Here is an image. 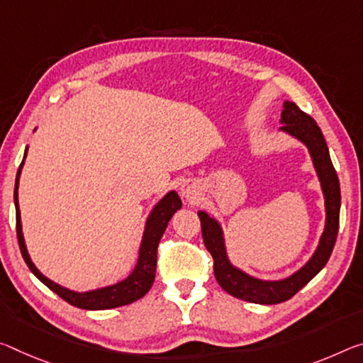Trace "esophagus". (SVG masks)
Masks as SVG:
<instances>
[{
  "label": "esophagus",
  "mask_w": 363,
  "mask_h": 363,
  "mask_svg": "<svg viewBox=\"0 0 363 363\" xmlns=\"http://www.w3.org/2000/svg\"><path fill=\"white\" fill-rule=\"evenodd\" d=\"M181 195L186 200H197L200 195V187L197 186V182L194 181H184L181 184Z\"/></svg>",
  "instance_id": "obj_1"
}]
</instances>
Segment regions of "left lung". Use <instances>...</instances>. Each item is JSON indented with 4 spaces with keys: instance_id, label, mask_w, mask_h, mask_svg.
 Here are the masks:
<instances>
[{
    "instance_id": "1",
    "label": "left lung",
    "mask_w": 363,
    "mask_h": 363,
    "mask_svg": "<svg viewBox=\"0 0 363 363\" xmlns=\"http://www.w3.org/2000/svg\"><path fill=\"white\" fill-rule=\"evenodd\" d=\"M279 123L283 124L279 132L291 135L307 147L312 158L313 168L318 176L321 192L325 199V229L320 235L318 245L313 255L308 258L306 264L292 274L283 279H260L255 278L244 269L233 264L229 260L226 250V240L220 221L210 216L208 213L200 210L199 218L202 223V235L206 250L213 257V269L215 278L228 294L240 298V301L262 303V306H273L281 303L297 294L310 279H313L325 264L330 260L333 247L336 244L337 229H339V210H341V189H339V179L331 163L330 150L325 142L315 121L298 109L296 103L284 101L283 113H281Z\"/></svg>"
}]
</instances>
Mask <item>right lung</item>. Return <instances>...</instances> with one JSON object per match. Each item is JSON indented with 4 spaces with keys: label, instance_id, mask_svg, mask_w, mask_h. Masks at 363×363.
I'll return each mask as SVG.
<instances>
[{
    "label": "right lung",
    "instance_id": "1",
    "mask_svg": "<svg viewBox=\"0 0 363 363\" xmlns=\"http://www.w3.org/2000/svg\"><path fill=\"white\" fill-rule=\"evenodd\" d=\"M26 148L24 160L19 166L16 176V187H14V205H16V231H17V240H19L21 254L24 257L27 267L30 268V272L42 281V283L50 287L55 294L65 298L67 303H71L74 307L84 308V310H108V308H116L128 306L135 301H139L150 291V287L155 281V273H157V250L160 239L163 238L168 226L169 220L177 210H181L182 202L176 191H169L164 195L160 202L153 206L152 211L148 213L145 220V228H143L140 247H139V255H137L135 267L129 273L128 278L118 281V283L96 287V289L77 292L71 291L67 287L61 286L47 278L40 269L35 267V263L32 262L30 255H28L24 233H22V221H21V210H19V179H21V171L24 166V161L27 157Z\"/></svg>",
    "mask_w": 363,
    "mask_h": 363
}]
</instances>
